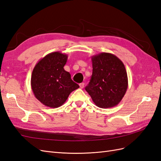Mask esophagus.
<instances>
[{
	"label": "esophagus",
	"mask_w": 161,
	"mask_h": 161,
	"mask_svg": "<svg viewBox=\"0 0 161 161\" xmlns=\"http://www.w3.org/2000/svg\"><path fill=\"white\" fill-rule=\"evenodd\" d=\"M79 86H80V89H83L84 86H85V83H84V82H82V83H80Z\"/></svg>",
	"instance_id": "obj_1"
}]
</instances>
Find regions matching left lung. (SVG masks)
Masks as SVG:
<instances>
[{"mask_svg": "<svg viewBox=\"0 0 161 161\" xmlns=\"http://www.w3.org/2000/svg\"><path fill=\"white\" fill-rule=\"evenodd\" d=\"M92 74L85 90L100 108L118 105L128 86L124 63L116 56L102 52L91 57Z\"/></svg>", "mask_w": 161, "mask_h": 161, "instance_id": "left-lung-1", "label": "left lung"}]
</instances>
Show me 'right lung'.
Wrapping results in <instances>:
<instances>
[{"label":"right lung","instance_id":"1","mask_svg":"<svg viewBox=\"0 0 161 161\" xmlns=\"http://www.w3.org/2000/svg\"><path fill=\"white\" fill-rule=\"evenodd\" d=\"M68 56L60 52L48 53L34 67L31 86L36 99L47 107L57 108L65 103L70 92L79 88L64 69Z\"/></svg>","mask_w":161,"mask_h":161}]
</instances>
